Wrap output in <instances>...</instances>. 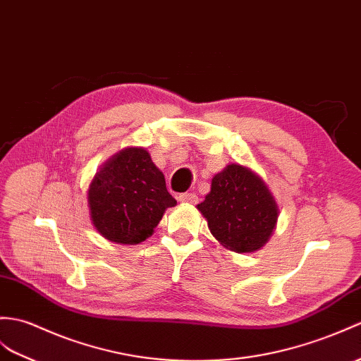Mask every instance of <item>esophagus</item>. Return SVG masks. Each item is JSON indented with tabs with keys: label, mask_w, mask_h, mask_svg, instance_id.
Segmentation results:
<instances>
[{
	"label": "esophagus",
	"mask_w": 361,
	"mask_h": 361,
	"mask_svg": "<svg viewBox=\"0 0 361 361\" xmlns=\"http://www.w3.org/2000/svg\"><path fill=\"white\" fill-rule=\"evenodd\" d=\"M180 203H186V204H195L198 201V197L194 194V192H184V194L178 195Z\"/></svg>",
	"instance_id": "1"
}]
</instances>
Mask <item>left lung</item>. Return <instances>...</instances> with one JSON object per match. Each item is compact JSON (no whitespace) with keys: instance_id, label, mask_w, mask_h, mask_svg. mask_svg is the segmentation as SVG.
Returning <instances> with one entry per match:
<instances>
[{"instance_id":"8db88e82","label":"left lung","mask_w":361,"mask_h":361,"mask_svg":"<svg viewBox=\"0 0 361 361\" xmlns=\"http://www.w3.org/2000/svg\"><path fill=\"white\" fill-rule=\"evenodd\" d=\"M197 209L215 240L237 254L262 249L271 240L280 215L263 178L238 163L214 175L211 192Z\"/></svg>"}]
</instances>
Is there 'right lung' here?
<instances>
[{
	"label": "right lung",
	"instance_id": "right-lung-1",
	"mask_svg": "<svg viewBox=\"0 0 361 361\" xmlns=\"http://www.w3.org/2000/svg\"><path fill=\"white\" fill-rule=\"evenodd\" d=\"M177 204L145 147H124L99 167L87 189L90 221L116 245H138Z\"/></svg>",
	"mask_w": 361,
	"mask_h": 361
}]
</instances>
